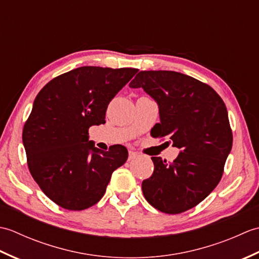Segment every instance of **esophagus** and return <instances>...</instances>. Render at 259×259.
I'll list each match as a JSON object with an SVG mask.
<instances>
[{
    "mask_svg": "<svg viewBox=\"0 0 259 259\" xmlns=\"http://www.w3.org/2000/svg\"><path fill=\"white\" fill-rule=\"evenodd\" d=\"M137 157H138V153L135 152V151H129V157H128V160H134V159H136Z\"/></svg>",
    "mask_w": 259,
    "mask_h": 259,
    "instance_id": "34e87169",
    "label": "esophagus"
}]
</instances>
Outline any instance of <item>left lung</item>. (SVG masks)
Returning a JSON list of instances; mask_svg holds the SVG:
<instances>
[{
  "mask_svg": "<svg viewBox=\"0 0 259 259\" xmlns=\"http://www.w3.org/2000/svg\"><path fill=\"white\" fill-rule=\"evenodd\" d=\"M129 87L142 88L157 102L156 138L180 149L170 163L151 157L153 174L142 181L146 200L166 213L188 210L222 179L233 146L226 106L211 87L175 71H140Z\"/></svg>",
  "mask_w": 259,
  "mask_h": 259,
  "instance_id": "1",
  "label": "left lung"
}]
</instances>
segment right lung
<instances>
[{
    "mask_svg": "<svg viewBox=\"0 0 259 259\" xmlns=\"http://www.w3.org/2000/svg\"><path fill=\"white\" fill-rule=\"evenodd\" d=\"M138 69L81 67L57 76L38 92L22 140L27 166L42 191L64 209L83 210L101 199L124 146L103 151L89 140L91 125L106 123L109 102Z\"/></svg>",
    "mask_w": 259,
    "mask_h": 259,
    "instance_id": "obj_1",
    "label": "right lung"
}]
</instances>
